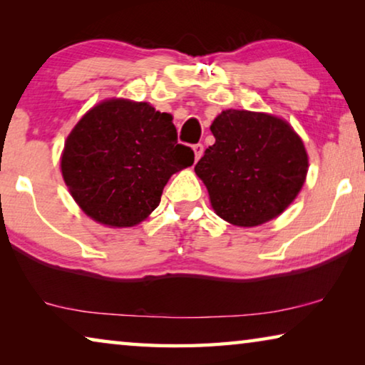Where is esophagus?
<instances>
[{
	"label": "esophagus",
	"mask_w": 365,
	"mask_h": 365,
	"mask_svg": "<svg viewBox=\"0 0 365 365\" xmlns=\"http://www.w3.org/2000/svg\"><path fill=\"white\" fill-rule=\"evenodd\" d=\"M193 151H195V159L197 160L202 156V153H205V146H202L201 143H196V145H193Z\"/></svg>",
	"instance_id": "obj_1"
}]
</instances>
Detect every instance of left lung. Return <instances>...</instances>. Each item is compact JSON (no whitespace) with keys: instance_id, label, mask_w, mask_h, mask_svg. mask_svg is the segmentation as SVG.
Instances as JSON below:
<instances>
[{"instance_id":"1","label":"left lung","mask_w":365,"mask_h":365,"mask_svg":"<svg viewBox=\"0 0 365 365\" xmlns=\"http://www.w3.org/2000/svg\"><path fill=\"white\" fill-rule=\"evenodd\" d=\"M215 143L197 164L211 206L227 222L256 227L292 205L307 174V153L292 125L279 117L227 109L215 117Z\"/></svg>"}]
</instances>
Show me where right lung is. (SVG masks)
Wrapping results in <instances>:
<instances>
[{
  "label": "right lung",
  "instance_id": "1",
  "mask_svg": "<svg viewBox=\"0 0 365 365\" xmlns=\"http://www.w3.org/2000/svg\"><path fill=\"white\" fill-rule=\"evenodd\" d=\"M193 160V150L177 141L170 114L148 103L106 100L73 127L61 170L88 217L133 227L159 206L169 178Z\"/></svg>",
  "mask_w": 365,
  "mask_h": 365
}]
</instances>
